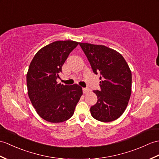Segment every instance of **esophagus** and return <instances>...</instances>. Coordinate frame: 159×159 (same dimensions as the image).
<instances>
[{
    "instance_id": "esophagus-1",
    "label": "esophagus",
    "mask_w": 159,
    "mask_h": 159,
    "mask_svg": "<svg viewBox=\"0 0 159 159\" xmlns=\"http://www.w3.org/2000/svg\"><path fill=\"white\" fill-rule=\"evenodd\" d=\"M90 89L88 87H85V88H83V92L84 93H87L88 92H89Z\"/></svg>"
}]
</instances>
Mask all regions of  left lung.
I'll return each instance as SVG.
<instances>
[{
    "instance_id": "1",
    "label": "left lung",
    "mask_w": 159,
    "mask_h": 159,
    "mask_svg": "<svg viewBox=\"0 0 159 159\" xmlns=\"http://www.w3.org/2000/svg\"><path fill=\"white\" fill-rule=\"evenodd\" d=\"M95 75L100 74V89L93 91L97 103L90 111L95 119L110 122L125 112L131 93V72L124 57L104 45L79 43Z\"/></svg>"
}]
</instances>
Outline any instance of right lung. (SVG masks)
Wrapping results in <instances>:
<instances>
[{"label":"right lung","instance_id":"add662e5","mask_svg":"<svg viewBox=\"0 0 159 159\" xmlns=\"http://www.w3.org/2000/svg\"><path fill=\"white\" fill-rule=\"evenodd\" d=\"M79 45L72 40H57L40 49L30 64L26 76L28 93L39 115L56 123L68 120L83 95L76 84L57 83L61 67L71 51Z\"/></svg>","mask_w":159,"mask_h":159}]
</instances>
